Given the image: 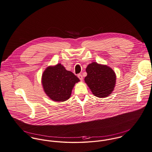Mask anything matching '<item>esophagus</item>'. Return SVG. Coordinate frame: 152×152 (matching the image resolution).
Returning a JSON list of instances; mask_svg holds the SVG:
<instances>
[{"instance_id": "1", "label": "esophagus", "mask_w": 152, "mask_h": 152, "mask_svg": "<svg viewBox=\"0 0 152 152\" xmlns=\"http://www.w3.org/2000/svg\"><path fill=\"white\" fill-rule=\"evenodd\" d=\"M78 78L81 80V81H82V80H83V77H82V75L80 74H78Z\"/></svg>"}]
</instances>
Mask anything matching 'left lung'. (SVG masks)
<instances>
[{
  "mask_svg": "<svg viewBox=\"0 0 152 152\" xmlns=\"http://www.w3.org/2000/svg\"><path fill=\"white\" fill-rule=\"evenodd\" d=\"M86 71L85 81L94 95L104 98L111 94L116 82V75L111 68L93 62L88 66Z\"/></svg>",
  "mask_w": 152,
  "mask_h": 152,
  "instance_id": "8db88e82",
  "label": "left lung"
}]
</instances>
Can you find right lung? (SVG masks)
<instances>
[{"instance_id": "right-lung-1", "label": "right lung", "mask_w": 152, "mask_h": 152, "mask_svg": "<svg viewBox=\"0 0 152 152\" xmlns=\"http://www.w3.org/2000/svg\"><path fill=\"white\" fill-rule=\"evenodd\" d=\"M79 78L67 71L61 64L48 67L43 72L42 84L44 91L51 100L64 101L71 96L72 89Z\"/></svg>"}]
</instances>
